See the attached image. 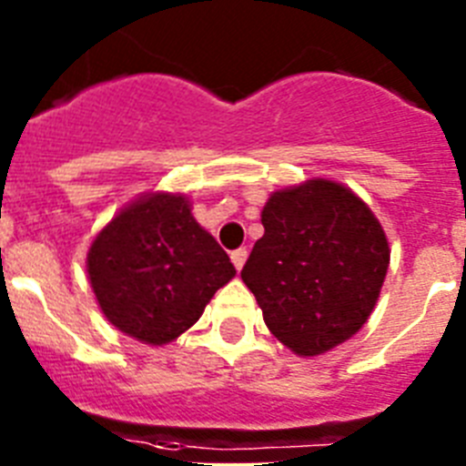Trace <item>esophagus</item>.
Here are the masks:
<instances>
[{"instance_id": "1", "label": "esophagus", "mask_w": 466, "mask_h": 466, "mask_svg": "<svg viewBox=\"0 0 466 466\" xmlns=\"http://www.w3.org/2000/svg\"><path fill=\"white\" fill-rule=\"evenodd\" d=\"M230 261H233V266H236V268L240 270L242 266H245V261H247V249H245V247H240V249H236V252H230Z\"/></svg>"}]
</instances>
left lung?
<instances>
[{
	"label": "left lung",
	"mask_w": 466,
	"mask_h": 466,
	"mask_svg": "<svg viewBox=\"0 0 466 466\" xmlns=\"http://www.w3.org/2000/svg\"><path fill=\"white\" fill-rule=\"evenodd\" d=\"M261 224L240 275L275 339L315 357L360 331L390 263L371 209L350 188L312 179L273 193Z\"/></svg>",
	"instance_id": "8db88e82"
}]
</instances>
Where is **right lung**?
I'll return each mask as SVG.
<instances>
[{"mask_svg": "<svg viewBox=\"0 0 466 466\" xmlns=\"http://www.w3.org/2000/svg\"><path fill=\"white\" fill-rule=\"evenodd\" d=\"M233 275L228 254L198 226L187 198L167 193L123 209L88 252V278L106 319L151 345L193 327Z\"/></svg>", "mask_w": 466, "mask_h": 466, "instance_id": "obj_1", "label": "right lung"}]
</instances>
